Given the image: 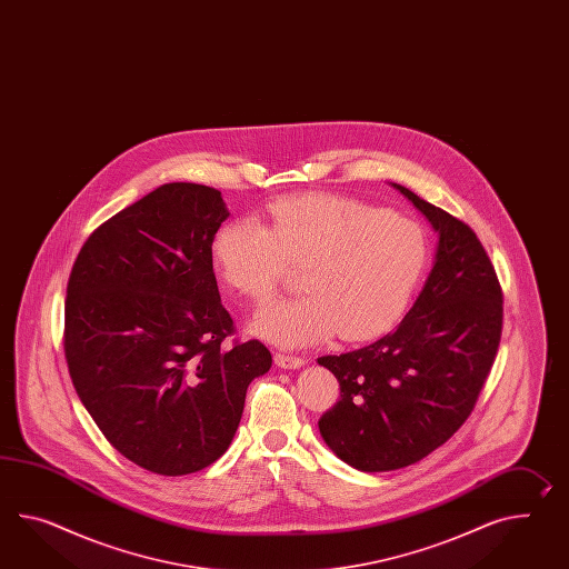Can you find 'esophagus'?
<instances>
[{"label":"esophagus","instance_id":"34e87169","mask_svg":"<svg viewBox=\"0 0 569 569\" xmlns=\"http://www.w3.org/2000/svg\"><path fill=\"white\" fill-rule=\"evenodd\" d=\"M276 363H278L279 368H300V366H305L306 360L302 356H290V353H276Z\"/></svg>","mask_w":569,"mask_h":569}]
</instances>
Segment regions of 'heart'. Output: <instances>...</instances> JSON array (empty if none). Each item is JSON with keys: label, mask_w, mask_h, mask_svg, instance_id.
I'll use <instances>...</instances> for the list:
<instances>
[{"label": "heart", "mask_w": 569, "mask_h": 569, "mask_svg": "<svg viewBox=\"0 0 569 569\" xmlns=\"http://www.w3.org/2000/svg\"><path fill=\"white\" fill-rule=\"evenodd\" d=\"M228 288L263 302L288 264H302L300 296L263 308L254 329L279 346L382 333L401 317L428 261L416 222L341 194H298L271 203L267 223L236 220L213 238Z\"/></svg>", "instance_id": "b5f03b06"}]
</instances>
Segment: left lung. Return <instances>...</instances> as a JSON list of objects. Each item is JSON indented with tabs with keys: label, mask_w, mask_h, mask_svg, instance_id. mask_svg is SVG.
Returning <instances> with one entry per match:
<instances>
[{
	"label": "left lung",
	"mask_w": 569,
	"mask_h": 569,
	"mask_svg": "<svg viewBox=\"0 0 569 569\" xmlns=\"http://www.w3.org/2000/svg\"><path fill=\"white\" fill-rule=\"evenodd\" d=\"M395 187L440 234L430 278L392 333L319 358L341 390L320 436L366 472L409 467L457 433L491 372L503 322L498 273L471 226Z\"/></svg>",
	"instance_id": "1"
}]
</instances>
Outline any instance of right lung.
<instances>
[{
  "label": "right lung",
  "mask_w": 569,
  "mask_h": 569,
  "mask_svg": "<svg viewBox=\"0 0 569 569\" xmlns=\"http://www.w3.org/2000/svg\"><path fill=\"white\" fill-rule=\"evenodd\" d=\"M222 193L168 182L100 223L78 252L63 351L98 430L146 471H201L234 438L269 349L228 338L211 242Z\"/></svg>",
  "instance_id": "right-lung-1"
}]
</instances>
